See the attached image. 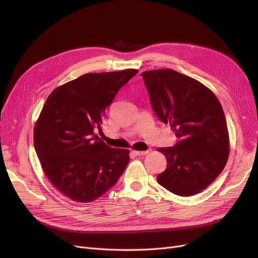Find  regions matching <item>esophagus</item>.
<instances>
[{"label": "esophagus", "mask_w": 258, "mask_h": 258, "mask_svg": "<svg viewBox=\"0 0 258 258\" xmlns=\"http://www.w3.org/2000/svg\"><path fill=\"white\" fill-rule=\"evenodd\" d=\"M133 154L136 156H145L148 154V151H133Z\"/></svg>", "instance_id": "esophagus-1"}]
</instances>
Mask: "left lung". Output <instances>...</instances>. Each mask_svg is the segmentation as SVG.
Returning <instances> with one entry per match:
<instances>
[{"label": "left lung", "mask_w": 258, "mask_h": 258, "mask_svg": "<svg viewBox=\"0 0 258 258\" xmlns=\"http://www.w3.org/2000/svg\"><path fill=\"white\" fill-rule=\"evenodd\" d=\"M158 118L179 138L158 151L167 160L158 183L170 192L190 197L209 186L229 157V133L222 104L200 81L171 69L141 73Z\"/></svg>", "instance_id": "8db88e82"}]
</instances>
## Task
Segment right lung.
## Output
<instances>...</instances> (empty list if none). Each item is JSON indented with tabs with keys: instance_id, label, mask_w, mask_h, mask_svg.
Segmentation results:
<instances>
[{
	"instance_id": "right-lung-1",
	"label": "right lung",
	"mask_w": 258,
	"mask_h": 258,
	"mask_svg": "<svg viewBox=\"0 0 258 258\" xmlns=\"http://www.w3.org/2000/svg\"><path fill=\"white\" fill-rule=\"evenodd\" d=\"M136 69L88 73L53 90L34 125V147L49 181L78 203L103 196L123 173L130 151L94 134L118 91Z\"/></svg>"
}]
</instances>
